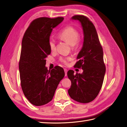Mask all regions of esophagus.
<instances>
[{
	"instance_id": "obj_1",
	"label": "esophagus",
	"mask_w": 127,
	"mask_h": 127,
	"mask_svg": "<svg viewBox=\"0 0 127 127\" xmlns=\"http://www.w3.org/2000/svg\"><path fill=\"white\" fill-rule=\"evenodd\" d=\"M64 73H65V76H66L67 75V71L68 70H67V69H64Z\"/></svg>"
}]
</instances>
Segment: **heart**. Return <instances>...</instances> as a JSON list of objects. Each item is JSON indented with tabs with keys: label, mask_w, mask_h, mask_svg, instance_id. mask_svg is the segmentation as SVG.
<instances>
[{
	"label": "heart",
	"mask_w": 127,
	"mask_h": 127,
	"mask_svg": "<svg viewBox=\"0 0 127 127\" xmlns=\"http://www.w3.org/2000/svg\"><path fill=\"white\" fill-rule=\"evenodd\" d=\"M58 36L60 39L67 42L73 48L77 45L80 39V34L78 31L71 26H68L64 28L58 33ZM49 46L51 51H53L56 50V42L53 38H50L49 40ZM70 60L71 58L70 57H62L60 58V62L65 64H68V62Z\"/></svg>",
	"instance_id": "heart-1"
}]
</instances>
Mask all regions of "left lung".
<instances>
[{
    "label": "left lung",
    "instance_id": "obj_1",
    "mask_svg": "<svg viewBox=\"0 0 127 127\" xmlns=\"http://www.w3.org/2000/svg\"><path fill=\"white\" fill-rule=\"evenodd\" d=\"M71 19L80 22L84 32L82 47L75 65L76 68H81L83 72L74 75L72 70L68 71L71 82L68 94L77 102L88 103L96 98L102 86L106 72L103 50L95 26L87 17L76 15Z\"/></svg>",
    "mask_w": 127,
    "mask_h": 127
}]
</instances>
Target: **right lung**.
<instances>
[{
  "label": "right lung",
  "instance_id": "obj_1",
  "mask_svg": "<svg viewBox=\"0 0 127 127\" xmlns=\"http://www.w3.org/2000/svg\"><path fill=\"white\" fill-rule=\"evenodd\" d=\"M63 20V17L34 19L22 40L19 63L21 86L25 97L34 106H42L51 101L64 76L63 68L56 66L48 70L46 67V58L51 53V33Z\"/></svg>",
  "mask_w": 127,
  "mask_h": 127
}]
</instances>
